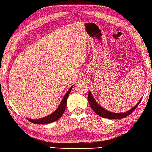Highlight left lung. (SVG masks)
<instances>
[{"mask_svg":"<svg viewBox=\"0 0 152 152\" xmlns=\"http://www.w3.org/2000/svg\"><path fill=\"white\" fill-rule=\"evenodd\" d=\"M88 100H89V105H90L94 112L96 114H97L98 116H101L102 118H104L121 119V118H125V117H127V116H129V115L131 114L132 113L134 112V110H135L136 107L139 104L140 102L141 101V100H142V98H141V99L139 100V102H138L133 108L131 109V110L129 111H127V112H124V113H114V112H109V111L104 110V108H102V107H100L99 104L97 103V102L96 101L94 98L93 96L91 95L90 91H89Z\"/></svg>","mask_w":152,"mask_h":152,"instance_id":"left-lung-1","label":"left lung"}]
</instances>
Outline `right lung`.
<instances>
[{"mask_svg":"<svg viewBox=\"0 0 152 152\" xmlns=\"http://www.w3.org/2000/svg\"><path fill=\"white\" fill-rule=\"evenodd\" d=\"M72 87L73 86L70 87V89L67 91V92L65 94V95L64 96V97L62 100V101L58 106V107L57 108V110L52 113V114L49 115L48 116L45 117V118H40L38 120H31L27 118L29 121H30L31 123H33L34 124H46V123H53L56 121H57L58 119L60 118L61 117L62 115L63 114L64 112H65V108H66V104H67V99L68 96H69L70 91H71Z\"/></svg>","mask_w":152,"mask_h":152,"instance_id":"1","label":"right lung"}]
</instances>
